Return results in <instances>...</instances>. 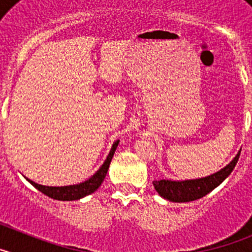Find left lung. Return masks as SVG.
<instances>
[{
  "instance_id": "obj_1",
  "label": "left lung",
  "mask_w": 252,
  "mask_h": 252,
  "mask_svg": "<svg viewBox=\"0 0 252 252\" xmlns=\"http://www.w3.org/2000/svg\"><path fill=\"white\" fill-rule=\"evenodd\" d=\"M240 153H241V150H239V153L236 154V157L224 168L218 170L217 173L208 175V177L188 180H154V188L159 193L160 197L170 202H175V203L197 201L199 198L208 194L209 192H212L213 189L217 188L232 173L236 164L239 161Z\"/></svg>"
}]
</instances>
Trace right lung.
Segmentation results:
<instances>
[{"mask_svg": "<svg viewBox=\"0 0 252 252\" xmlns=\"http://www.w3.org/2000/svg\"><path fill=\"white\" fill-rule=\"evenodd\" d=\"M120 140L113 142L112 148H111L110 153L107 155L106 160L102 164L101 168L95 171L94 174L90 178V179L84 180L82 183L73 184V186H64V187H49V186H41V184H37L32 180L28 179L29 183L31 186H34L37 190H40L41 193H44L48 197L53 198V199H57V201H77V199H81V198L86 197V195L92 194L93 192H95L97 189L101 187L102 182L104 180L107 174V170L110 168L111 160L113 158V154H115L117 145H119Z\"/></svg>", "mask_w": 252, "mask_h": 252, "instance_id": "right-lung-1", "label": "right lung"}]
</instances>
